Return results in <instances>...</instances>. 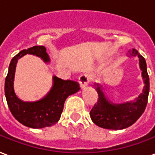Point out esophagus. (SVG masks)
<instances>
[{
  "mask_svg": "<svg viewBox=\"0 0 155 155\" xmlns=\"http://www.w3.org/2000/svg\"><path fill=\"white\" fill-rule=\"evenodd\" d=\"M90 81H91V75L88 73H84L79 77V84L82 88L88 86V84L90 83Z\"/></svg>",
  "mask_w": 155,
  "mask_h": 155,
  "instance_id": "obj_1",
  "label": "esophagus"
}]
</instances>
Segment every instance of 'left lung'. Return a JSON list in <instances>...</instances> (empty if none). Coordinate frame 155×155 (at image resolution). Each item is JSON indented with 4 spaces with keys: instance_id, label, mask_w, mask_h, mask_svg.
Masks as SVG:
<instances>
[{
    "instance_id": "8db88e82",
    "label": "left lung",
    "mask_w": 155,
    "mask_h": 155,
    "mask_svg": "<svg viewBox=\"0 0 155 155\" xmlns=\"http://www.w3.org/2000/svg\"><path fill=\"white\" fill-rule=\"evenodd\" d=\"M130 55H137L139 58V65L145 84L143 93L134 101L120 104H112L105 98L100 85L94 84L99 100L90 110V117L94 124L102 128L112 130L127 128L136 122L146 108L149 93V78L146 61L135 49L128 51V56Z\"/></svg>"
}]
</instances>
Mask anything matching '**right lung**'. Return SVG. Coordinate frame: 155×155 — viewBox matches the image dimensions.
Instances as JSON below:
<instances>
[{
  "label": "right lung",
  "instance_id": "add662e5",
  "mask_svg": "<svg viewBox=\"0 0 155 155\" xmlns=\"http://www.w3.org/2000/svg\"><path fill=\"white\" fill-rule=\"evenodd\" d=\"M27 54L40 57L45 62L50 58L45 47L36 45L22 50L12 59L5 81V95L7 105L12 116L22 125L31 128H43L55 124L60 120L67 98L80 89L79 84L71 80H62L53 77L51 91L42 100L35 102H24L17 97L13 88L15 70L18 60Z\"/></svg>",
  "mask_w": 155,
  "mask_h": 155
}]
</instances>
